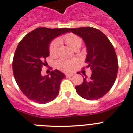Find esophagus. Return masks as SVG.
Returning <instances> with one entry per match:
<instances>
[{
  "instance_id": "1",
  "label": "esophagus",
  "mask_w": 133,
  "mask_h": 133,
  "mask_svg": "<svg viewBox=\"0 0 133 133\" xmlns=\"http://www.w3.org/2000/svg\"><path fill=\"white\" fill-rule=\"evenodd\" d=\"M73 76V74H65V76L66 77H71Z\"/></svg>"
}]
</instances>
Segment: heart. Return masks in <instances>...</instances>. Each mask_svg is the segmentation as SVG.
<instances>
[{
	"label": "heart",
	"mask_w": 133,
	"mask_h": 133,
	"mask_svg": "<svg viewBox=\"0 0 133 133\" xmlns=\"http://www.w3.org/2000/svg\"><path fill=\"white\" fill-rule=\"evenodd\" d=\"M64 42L69 46L72 48H79L82 44V39L79 36L69 33L65 35L63 37ZM59 46V41L58 39H53L49 44V53L51 56H55L57 54L58 47ZM76 60H70V59H61L57 61V67L59 69L63 71H69L72 70V67L76 63Z\"/></svg>",
	"instance_id": "b5f03b06"
}]
</instances>
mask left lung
<instances>
[{
	"label": "left lung",
	"instance_id": "obj_1",
	"mask_svg": "<svg viewBox=\"0 0 133 133\" xmlns=\"http://www.w3.org/2000/svg\"><path fill=\"white\" fill-rule=\"evenodd\" d=\"M83 39L87 47L85 63L92 71L91 77L85 76L76 91L82 98L98 100L104 96L113 87L117 77L118 61L114 47L102 31L93 27L69 29Z\"/></svg>",
	"mask_w": 133,
	"mask_h": 133
}]
</instances>
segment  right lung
Instances as JSON below:
<instances>
[{
	"label": "right lung",
	"mask_w": 133,
	"mask_h": 133,
	"mask_svg": "<svg viewBox=\"0 0 133 133\" xmlns=\"http://www.w3.org/2000/svg\"><path fill=\"white\" fill-rule=\"evenodd\" d=\"M69 31V28H37L19 42L13 59V72L18 87L29 100L46 104L59 94L65 74L55 70L50 72V76H42L41 71L49 56L50 41Z\"/></svg>",
	"instance_id": "1"
}]
</instances>
